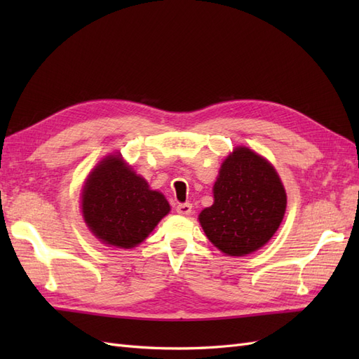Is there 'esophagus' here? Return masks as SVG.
Returning a JSON list of instances; mask_svg holds the SVG:
<instances>
[{
	"instance_id": "34e87169",
	"label": "esophagus",
	"mask_w": 359,
	"mask_h": 359,
	"mask_svg": "<svg viewBox=\"0 0 359 359\" xmlns=\"http://www.w3.org/2000/svg\"><path fill=\"white\" fill-rule=\"evenodd\" d=\"M177 212L181 215H189L191 212V203H178Z\"/></svg>"
}]
</instances>
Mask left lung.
<instances>
[{"label": "left lung", "instance_id": "1", "mask_svg": "<svg viewBox=\"0 0 359 359\" xmlns=\"http://www.w3.org/2000/svg\"><path fill=\"white\" fill-rule=\"evenodd\" d=\"M214 203L199 214L208 240L229 256L264 247L283 220L286 191L277 170L262 156L238 147L214 184Z\"/></svg>", "mask_w": 359, "mask_h": 359}]
</instances>
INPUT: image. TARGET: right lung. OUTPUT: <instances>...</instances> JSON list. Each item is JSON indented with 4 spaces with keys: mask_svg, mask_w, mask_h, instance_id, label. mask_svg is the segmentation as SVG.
<instances>
[{
    "mask_svg": "<svg viewBox=\"0 0 359 359\" xmlns=\"http://www.w3.org/2000/svg\"><path fill=\"white\" fill-rule=\"evenodd\" d=\"M86 226L103 244L133 248L145 241L170 205L160 191L123 160L121 154L103 158L86 178L82 191Z\"/></svg>",
    "mask_w": 359,
    "mask_h": 359,
    "instance_id": "add662e5",
    "label": "right lung"
}]
</instances>
